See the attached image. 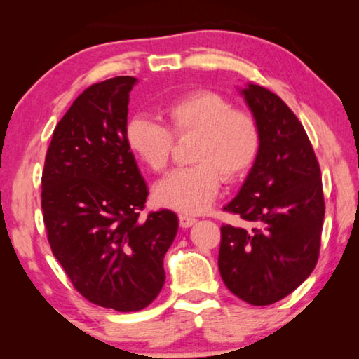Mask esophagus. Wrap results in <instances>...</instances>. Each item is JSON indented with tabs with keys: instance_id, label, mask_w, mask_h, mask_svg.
Returning a JSON list of instances; mask_svg holds the SVG:
<instances>
[{
	"instance_id": "esophagus-1",
	"label": "esophagus",
	"mask_w": 359,
	"mask_h": 359,
	"mask_svg": "<svg viewBox=\"0 0 359 359\" xmlns=\"http://www.w3.org/2000/svg\"><path fill=\"white\" fill-rule=\"evenodd\" d=\"M179 223L182 228H190L191 224L196 223V218H194L193 215H188V214H180L179 215Z\"/></svg>"
}]
</instances>
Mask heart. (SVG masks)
Listing matches in <instances>:
<instances>
[{
  "instance_id": "1",
  "label": "heart",
  "mask_w": 359,
  "mask_h": 359,
  "mask_svg": "<svg viewBox=\"0 0 359 359\" xmlns=\"http://www.w3.org/2000/svg\"><path fill=\"white\" fill-rule=\"evenodd\" d=\"M168 128L135 117L126 125V144L145 168L163 172L171 160L174 137L196 136L191 161L175 169L155 187V199L165 208L201 212L209 208L224 182H238L250 172L261 151L257 118L234 109L233 102L212 90H196L163 107Z\"/></svg>"
}]
</instances>
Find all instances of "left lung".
Returning <instances> with one entry per match:
<instances>
[{
  "mask_svg": "<svg viewBox=\"0 0 359 359\" xmlns=\"http://www.w3.org/2000/svg\"><path fill=\"white\" fill-rule=\"evenodd\" d=\"M261 130V151L224 210L245 226L223 224L218 269L231 293L252 306L283 299L317 266L325 218L321 172L293 111L259 85L241 90Z\"/></svg>",
  "mask_w": 359,
  "mask_h": 359,
  "instance_id": "8db88e82",
  "label": "left lung"
}]
</instances>
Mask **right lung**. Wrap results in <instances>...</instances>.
Segmentation results:
<instances>
[{
  "mask_svg": "<svg viewBox=\"0 0 359 359\" xmlns=\"http://www.w3.org/2000/svg\"><path fill=\"white\" fill-rule=\"evenodd\" d=\"M135 83L118 76L77 96L53 131L41 182L53 257L85 299L118 312L142 311L160 293L179 228L168 209L139 217L149 190L126 144Z\"/></svg>",
  "mask_w": 359,
  "mask_h": 359,
  "instance_id": "right-lung-1",
  "label": "right lung"
}]
</instances>
